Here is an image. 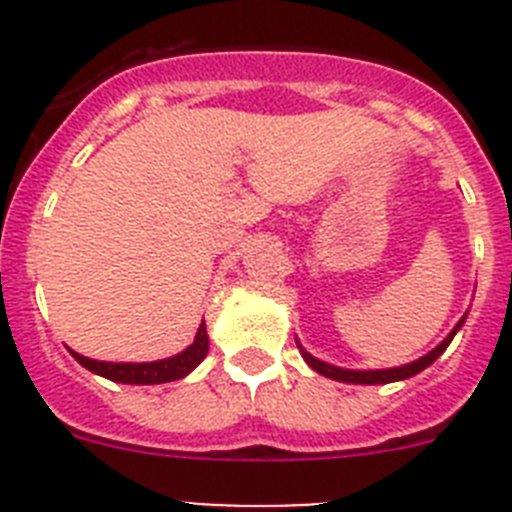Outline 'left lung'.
I'll use <instances>...</instances> for the list:
<instances>
[{"mask_svg": "<svg viewBox=\"0 0 512 512\" xmlns=\"http://www.w3.org/2000/svg\"><path fill=\"white\" fill-rule=\"evenodd\" d=\"M467 318V315H464ZM464 318L456 323V328L451 330L449 336L443 338L441 343H438L436 348H433L431 354H425L420 356L418 361H410V364H402V366H395V369H369V372H359V369H341V366H330L325 364V361L315 359L312 354H307L305 348L297 343V348H300V354L302 359L307 361V364L315 369L318 374H323V377H330V379H336V382H348V384H390V382H400V379H408V377H415L418 372H423L425 366H431L433 361L438 359V356L446 351V346L451 343V338L456 336V330L461 328V323H464Z\"/></svg>", "mask_w": 512, "mask_h": 512, "instance_id": "left-lung-1", "label": "left lung"}]
</instances>
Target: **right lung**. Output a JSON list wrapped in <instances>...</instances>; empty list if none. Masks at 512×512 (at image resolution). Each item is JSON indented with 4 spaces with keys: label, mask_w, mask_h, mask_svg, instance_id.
<instances>
[{
    "label": "right lung",
    "mask_w": 512,
    "mask_h": 512,
    "mask_svg": "<svg viewBox=\"0 0 512 512\" xmlns=\"http://www.w3.org/2000/svg\"><path fill=\"white\" fill-rule=\"evenodd\" d=\"M207 348H210V341H207V328H205V320H202L200 328H197V336H194L192 346H187L182 354L171 356V359L143 361V364H112V361L87 359V356L76 354V351H71V356H74L81 366H87L89 372L99 374V377H104V379H112V382L164 384V382H174V379L187 377L194 366L205 359Z\"/></svg>",
    "instance_id": "right-lung-1"
}]
</instances>
